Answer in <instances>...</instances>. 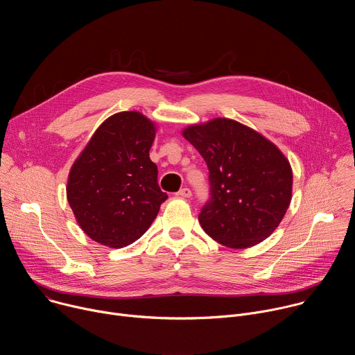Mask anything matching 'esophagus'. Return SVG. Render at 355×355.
Instances as JSON below:
<instances>
[{
    "label": "esophagus",
    "mask_w": 355,
    "mask_h": 355,
    "mask_svg": "<svg viewBox=\"0 0 355 355\" xmlns=\"http://www.w3.org/2000/svg\"><path fill=\"white\" fill-rule=\"evenodd\" d=\"M175 195H177L178 198H189V196L192 195V192H191L189 188H182V189H180Z\"/></svg>",
    "instance_id": "1"
}]
</instances>
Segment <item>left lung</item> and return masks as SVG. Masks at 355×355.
Segmentation results:
<instances>
[{
  "label": "left lung",
  "mask_w": 355,
  "mask_h": 355,
  "mask_svg": "<svg viewBox=\"0 0 355 355\" xmlns=\"http://www.w3.org/2000/svg\"><path fill=\"white\" fill-rule=\"evenodd\" d=\"M182 136L209 170L211 200L198 216L205 233L230 248L256 245L272 234L292 199V168L282 151L227 118L189 125Z\"/></svg>",
  "instance_id": "left-lung-1"
}]
</instances>
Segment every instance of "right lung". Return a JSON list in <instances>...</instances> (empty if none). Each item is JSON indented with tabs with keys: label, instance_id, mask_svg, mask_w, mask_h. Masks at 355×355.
<instances>
[{
	"label": "right lung",
	"instance_id": "1",
	"mask_svg": "<svg viewBox=\"0 0 355 355\" xmlns=\"http://www.w3.org/2000/svg\"><path fill=\"white\" fill-rule=\"evenodd\" d=\"M156 132V123L141 112L114 114L98 126L73 163L67 200L91 240L122 248L140 239L156 219L168 198L148 156Z\"/></svg>",
	"mask_w": 355,
	"mask_h": 355
}]
</instances>
